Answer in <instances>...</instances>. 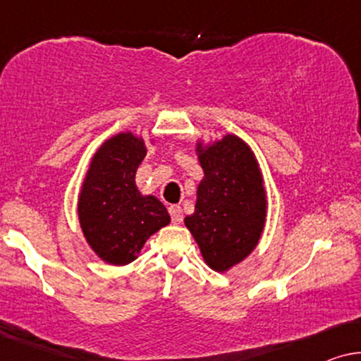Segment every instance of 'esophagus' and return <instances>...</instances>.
Here are the masks:
<instances>
[{"label":"esophagus","mask_w":361,"mask_h":361,"mask_svg":"<svg viewBox=\"0 0 361 361\" xmlns=\"http://www.w3.org/2000/svg\"><path fill=\"white\" fill-rule=\"evenodd\" d=\"M169 212H170L171 222H173V224H181V222H183V209H181L180 204H171L169 207Z\"/></svg>","instance_id":"1"}]
</instances>
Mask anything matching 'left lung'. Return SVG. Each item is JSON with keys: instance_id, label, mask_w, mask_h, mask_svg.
I'll return each instance as SVG.
<instances>
[{"instance_id": "1", "label": "left lung", "mask_w": 361, "mask_h": 361, "mask_svg": "<svg viewBox=\"0 0 361 361\" xmlns=\"http://www.w3.org/2000/svg\"><path fill=\"white\" fill-rule=\"evenodd\" d=\"M200 150L204 180L197 186L195 214L185 226L195 237L204 262L226 271L242 262L260 240L267 216L262 173L250 147L226 135Z\"/></svg>"}]
</instances>
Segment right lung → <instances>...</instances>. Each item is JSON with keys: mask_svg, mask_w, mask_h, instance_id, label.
<instances>
[{"mask_svg": "<svg viewBox=\"0 0 361 361\" xmlns=\"http://www.w3.org/2000/svg\"><path fill=\"white\" fill-rule=\"evenodd\" d=\"M145 154L144 140L130 132L111 137L93 157L81 190V229L91 248L113 265L134 262L147 238L170 224L165 206L135 186Z\"/></svg>", "mask_w": 361, "mask_h": 361, "instance_id": "1", "label": "right lung"}]
</instances>
